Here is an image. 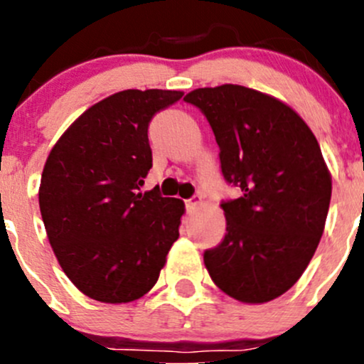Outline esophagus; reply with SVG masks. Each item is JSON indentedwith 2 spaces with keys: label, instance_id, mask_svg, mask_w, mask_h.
Here are the masks:
<instances>
[{
  "label": "esophagus",
  "instance_id": "34e87169",
  "mask_svg": "<svg viewBox=\"0 0 364 364\" xmlns=\"http://www.w3.org/2000/svg\"><path fill=\"white\" fill-rule=\"evenodd\" d=\"M185 204H186V209H188V211H192V209L199 208V205L203 204V197L193 196V197H190V199H186Z\"/></svg>",
  "mask_w": 364,
  "mask_h": 364
}]
</instances>
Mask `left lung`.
I'll use <instances>...</instances> for the list:
<instances>
[{
  "label": "left lung",
  "instance_id": "obj_1",
  "mask_svg": "<svg viewBox=\"0 0 364 364\" xmlns=\"http://www.w3.org/2000/svg\"><path fill=\"white\" fill-rule=\"evenodd\" d=\"M185 102L209 121L222 174L241 196L223 200L227 232L204 252L209 277L241 303L287 292L324 232L331 174L321 146L294 109L237 84L199 87Z\"/></svg>",
  "mask_w": 364,
  "mask_h": 364
}]
</instances>
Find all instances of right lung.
Returning <instances> with one entry per match:
<instances>
[{"mask_svg":"<svg viewBox=\"0 0 364 364\" xmlns=\"http://www.w3.org/2000/svg\"><path fill=\"white\" fill-rule=\"evenodd\" d=\"M183 97L171 90H124L80 114L54 144L38 190L47 237L61 269L82 294L130 303L153 289L185 204L142 192L153 165L148 127Z\"/></svg>","mask_w":364,"mask_h":364,"instance_id":"add662e5","label":"right lung"}]
</instances>
